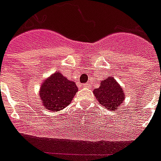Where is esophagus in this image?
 I'll list each match as a JSON object with an SVG mask.
<instances>
[{
  "label": "esophagus",
  "mask_w": 161,
  "mask_h": 161,
  "mask_svg": "<svg viewBox=\"0 0 161 161\" xmlns=\"http://www.w3.org/2000/svg\"><path fill=\"white\" fill-rule=\"evenodd\" d=\"M90 86H91V85H90V83H89V82H87V83L84 84L83 85L84 87H86V88H90Z\"/></svg>",
  "instance_id": "1"
}]
</instances>
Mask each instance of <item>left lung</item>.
<instances>
[{
  "label": "left lung",
  "instance_id": "8db88e82",
  "mask_svg": "<svg viewBox=\"0 0 161 161\" xmlns=\"http://www.w3.org/2000/svg\"><path fill=\"white\" fill-rule=\"evenodd\" d=\"M94 94L101 105L113 111L117 109L125 98L123 89L113 77L101 80L100 86L95 89Z\"/></svg>",
  "mask_w": 161,
  "mask_h": 161
}]
</instances>
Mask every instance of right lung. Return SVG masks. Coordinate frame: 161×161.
<instances>
[{"label":"right lung","instance_id":"1","mask_svg":"<svg viewBox=\"0 0 161 161\" xmlns=\"http://www.w3.org/2000/svg\"><path fill=\"white\" fill-rule=\"evenodd\" d=\"M77 91L75 82L58 71L42 84L39 96L45 108L55 112L68 106Z\"/></svg>","mask_w":161,"mask_h":161}]
</instances>
